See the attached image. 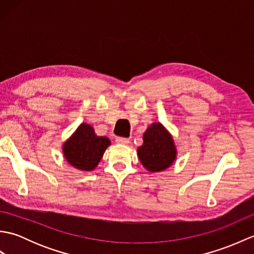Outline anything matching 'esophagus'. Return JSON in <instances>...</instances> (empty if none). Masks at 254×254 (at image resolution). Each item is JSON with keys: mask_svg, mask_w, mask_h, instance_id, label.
Masks as SVG:
<instances>
[{"mask_svg": "<svg viewBox=\"0 0 254 254\" xmlns=\"http://www.w3.org/2000/svg\"><path fill=\"white\" fill-rule=\"evenodd\" d=\"M116 141H117L119 144H122V145H127L128 143H130V139L126 138V137H117Z\"/></svg>", "mask_w": 254, "mask_h": 254, "instance_id": "esophagus-1", "label": "esophagus"}]
</instances>
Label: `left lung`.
Listing matches in <instances>:
<instances>
[{
	"label": "left lung",
	"instance_id": "1",
	"mask_svg": "<svg viewBox=\"0 0 254 254\" xmlns=\"http://www.w3.org/2000/svg\"><path fill=\"white\" fill-rule=\"evenodd\" d=\"M143 141L142 146L137 148V156L148 171H163L174 164L177 148L171 134L163 124H150L143 134Z\"/></svg>",
	"mask_w": 254,
	"mask_h": 254
}]
</instances>
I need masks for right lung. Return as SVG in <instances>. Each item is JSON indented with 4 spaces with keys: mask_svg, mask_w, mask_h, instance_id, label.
Masks as SVG:
<instances>
[{
    "mask_svg": "<svg viewBox=\"0 0 254 254\" xmlns=\"http://www.w3.org/2000/svg\"><path fill=\"white\" fill-rule=\"evenodd\" d=\"M110 144L108 137L97 136L90 124L82 123L63 144V154L67 163L74 168L91 171L99 164Z\"/></svg>",
    "mask_w": 254,
    "mask_h": 254,
    "instance_id": "1",
    "label": "right lung"
}]
</instances>
